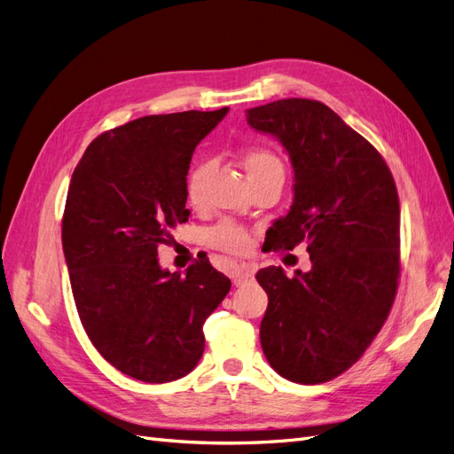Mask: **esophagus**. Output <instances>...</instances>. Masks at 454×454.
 <instances>
[{
	"label": "esophagus",
	"instance_id": "34e87169",
	"mask_svg": "<svg viewBox=\"0 0 454 454\" xmlns=\"http://www.w3.org/2000/svg\"><path fill=\"white\" fill-rule=\"evenodd\" d=\"M231 278L235 286H244L246 282L254 278V269L248 265H232Z\"/></svg>",
	"mask_w": 454,
	"mask_h": 454
}]
</instances>
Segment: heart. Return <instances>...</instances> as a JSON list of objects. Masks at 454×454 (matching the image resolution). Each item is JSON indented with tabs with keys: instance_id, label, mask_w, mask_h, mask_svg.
<instances>
[{
	"instance_id": "b5f03b06",
	"label": "heart",
	"mask_w": 454,
	"mask_h": 454,
	"mask_svg": "<svg viewBox=\"0 0 454 454\" xmlns=\"http://www.w3.org/2000/svg\"><path fill=\"white\" fill-rule=\"evenodd\" d=\"M244 167L252 182L255 177L270 174L274 170H282V162L278 160L277 155L270 153L269 149L254 147L244 153ZM208 168H210L208 162H199L187 176V199L193 204H199L202 199V187H204ZM204 240L206 244L214 246V248L231 252V254H240L248 248L250 244L248 231L237 225L235 222H231V219H223V222L210 227L204 232Z\"/></svg>"
}]
</instances>
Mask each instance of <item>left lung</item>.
Listing matches in <instances>:
<instances>
[{"mask_svg": "<svg viewBox=\"0 0 454 454\" xmlns=\"http://www.w3.org/2000/svg\"><path fill=\"white\" fill-rule=\"evenodd\" d=\"M248 125L277 138L294 168L290 212L269 246L307 242L310 270L282 267L255 278L269 295L259 337L265 358L292 382L340 375L371 345L392 309L400 277V200L394 177L364 136L307 98L252 107Z\"/></svg>", "mask_w": 454, "mask_h": 454, "instance_id": "8db88e82", "label": "left lung"}]
</instances>
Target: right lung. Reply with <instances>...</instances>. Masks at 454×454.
Segmentation results:
<instances>
[{
	"instance_id": "1",
	"label": "right lung",
	"mask_w": 454,
	"mask_h": 454,
	"mask_svg": "<svg viewBox=\"0 0 454 454\" xmlns=\"http://www.w3.org/2000/svg\"><path fill=\"white\" fill-rule=\"evenodd\" d=\"M229 112L147 115L98 136L67 189L62 248L89 339L136 380L170 382L204 352L202 325L231 290L208 259L162 269L157 246L185 223L195 147Z\"/></svg>"
}]
</instances>
